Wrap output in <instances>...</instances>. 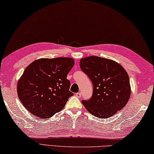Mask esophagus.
Segmentation results:
<instances>
[{
    "mask_svg": "<svg viewBox=\"0 0 154 154\" xmlns=\"http://www.w3.org/2000/svg\"><path fill=\"white\" fill-rule=\"evenodd\" d=\"M75 96H76L77 97H82V93H80V92H78V93L75 94Z\"/></svg>",
    "mask_w": 154,
    "mask_h": 154,
    "instance_id": "obj_1",
    "label": "esophagus"
}]
</instances>
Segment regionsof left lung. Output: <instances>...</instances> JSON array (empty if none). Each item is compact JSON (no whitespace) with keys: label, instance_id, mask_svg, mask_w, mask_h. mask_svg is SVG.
I'll return each instance as SVG.
<instances>
[{"label":"left lung","instance_id":"left-lung-1","mask_svg":"<svg viewBox=\"0 0 154 154\" xmlns=\"http://www.w3.org/2000/svg\"><path fill=\"white\" fill-rule=\"evenodd\" d=\"M79 65L94 87L91 98L82 100L88 112L97 118L106 119L125 107L129 100L131 86L127 72L121 65L96 56L82 58Z\"/></svg>","mask_w":154,"mask_h":154}]
</instances>
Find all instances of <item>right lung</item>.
<instances>
[{
    "mask_svg": "<svg viewBox=\"0 0 154 154\" xmlns=\"http://www.w3.org/2000/svg\"><path fill=\"white\" fill-rule=\"evenodd\" d=\"M71 58H40L25 69L17 83L22 104L34 116L50 118L63 110L73 93L66 79L74 66Z\"/></svg>",
    "mask_w": 154,
    "mask_h": 154,
    "instance_id": "add662e5",
    "label": "right lung"
}]
</instances>
